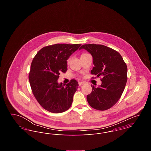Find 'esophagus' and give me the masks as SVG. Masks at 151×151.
<instances>
[{
  "label": "esophagus",
  "instance_id": "34e87169",
  "mask_svg": "<svg viewBox=\"0 0 151 151\" xmlns=\"http://www.w3.org/2000/svg\"><path fill=\"white\" fill-rule=\"evenodd\" d=\"M84 84H85L84 82H78V85H79V86H81L84 85Z\"/></svg>",
  "mask_w": 151,
  "mask_h": 151
}]
</instances>
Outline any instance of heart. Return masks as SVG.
<instances>
[{"mask_svg":"<svg viewBox=\"0 0 151 151\" xmlns=\"http://www.w3.org/2000/svg\"><path fill=\"white\" fill-rule=\"evenodd\" d=\"M86 54H87V53H83V54H82V55H81V56H84V55H86ZM71 59V57H69V58L67 59V60H66V63H67V65H68V64L70 63Z\"/></svg>","mask_w":151,"mask_h":151,"instance_id":"obj_1","label":"heart"}]
</instances>
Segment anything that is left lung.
<instances>
[{
  "instance_id": "1",
  "label": "left lung",
  "mask_w": 151,
  "mask_h": 151,
  "mask_svg": "<svg viewBox=\"0 0 151 151\" xmlns=\"http://www.w3.org/2000/svg\"><path fill=\"white\" fill-rule=\"evenodd\" d=\"M81 49L92 56L95 67L91 74L103 77L101 86H91L92 90L86 96L87 101L95 109L108 110L117 103L124 90L127 81L126 63L118 52L105 45L85 44Z\"/></svg>"
}]
</instances>
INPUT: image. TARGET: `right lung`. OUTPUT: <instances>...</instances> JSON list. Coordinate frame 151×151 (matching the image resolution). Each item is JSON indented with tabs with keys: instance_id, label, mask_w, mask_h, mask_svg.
<instances>
[{
	"instance_id": "obj_1",
	"label": "right lung",
	"mask_w": 151,
	"mask_h": 151,
	"mask_svg": "<svg viewBox=\"0 0 151 151\" xmlns=\"http://www.w3.org/2000/svg\"><path fill=\"white\" fill-rule=\"evenodd\" d=\"M81 44L57 43L42 47L34 58L28 79L31 90L40 105L55 113L70 108L78 86L76 80L65 85L58 83L59 74L67 70V59Z\"/></svg>"
}]
</instances>
